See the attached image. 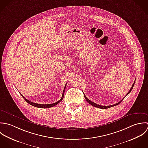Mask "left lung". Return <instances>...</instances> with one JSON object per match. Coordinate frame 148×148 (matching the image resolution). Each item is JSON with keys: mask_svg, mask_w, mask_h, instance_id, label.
<instances>
[{"mask_svg": "<svg viewBox=\"0 0 148 148\" xmlns=\"http://www.w3.org/2000/svg\"><path fill=\"white\" fill-rule=\"evenodd\" d=\"M134 83H135V81H134V84H133V85H132V88H131V89H130V90L129 91V92L127 93V94L125 95V97H124V98H125L130 92V91H132V89L133 88V86H134ZM84 97H85V98L86 99V100L88 102V103H89L90 105H91L92 106H94V107H96V108H100V109H108V108H111V107H113V106H116V105H117L118 104H119L121 102H122V101L124 99V98H123V99H122L121 101H120L119 102H118L117 103H116V104H114V105H110V106H102V105H98V104H97V103H94V102H92V101H91L90 100H89L88 98H87V97H86V95L84 94Z\"/></svg>", "mask_w": 148, "mask_h": 148, "instance_id": "obj_1", "label": "left lung"}]
</instances>
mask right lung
<instances>
[{
	"mask_svg": "<svg viewBox=\"0 0 148 148\" xmlns=\"http://www.w3.org/2000/svg\"><path fill=\"white\" fill-rule=\"evenodd\" d=\"M66 84H66V85H65V86H64V88L63 89L62 98L59 99L58 101H57V102H55V103H51V104H46H46H44V105H43V104H39V103H34V102H31L29 100L27 99L25 97H24L23 96V95H22V94H21V93H20V94H21V95L23 97V98L25 99V100L27 103H29L30 105L33 106H35V107L38 108H51V107H53V106L57 105L58 103H59V102L63 99V95H64V90H65V88H66Z\"/></svg>",
	"mask_w": 148,
	"mask_h": 148,
	"instance_id": "obj_1",
	"label": "right lung"
}]
</instances>
